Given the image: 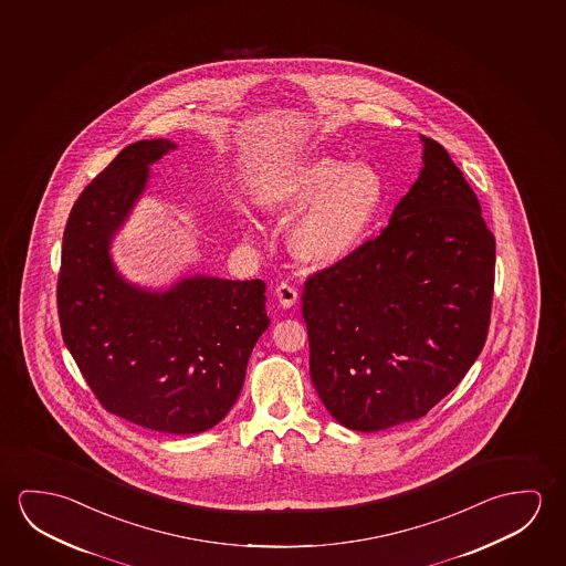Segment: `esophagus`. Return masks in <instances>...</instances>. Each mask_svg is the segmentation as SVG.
I'll return each mask as SVG.
<instances>
[{
  "label": "esophagus",
  "mask_w": 566,
  "mask_h": 566,
  "mask_svg": "<svg viewBox=\"0 0 566 566\" xmlns=\"http://www.w3.org/2000/svg\"><path fill=\"white\" fill-rule=\"evenodd\" d=\"M275 295H277L279 305L283 306V308H291V306H295L298 303V289L293 283H287V281H283L279 285Z\"/></svg>",
  "instance_id": "obj_1"
}]
</instances>
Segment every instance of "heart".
<instances>
[{
  "label": "heart",
  "mask_w": 566,
  "mask_h": 566,
  "mask_svg": "<svg viewBox=\"0 0 566 566\" xmlns=\"http://www.w3.org/2000/svg\"><path fill=\"white\" fill-rule=\"evenodd\" d=\"M261 207L293 218L306 212L291 233L301 260L333 265L366 243L386 202V187L374 167L311 155L289 165L263 187Z\"/></svg>",
  "instance_id": "obj_1"
}]
</instances>
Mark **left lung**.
<instances>
[{
  "label": "left lung",
  "instance_id": "left-lung-1",
  "mask_svg": "<svg viewBox=\"0 0 566 566\" xmlns=\"http://www.w3.org/2000/svg\"><path fill=\"white\" fill-rule=\"evenodd\" d=\"M419 179L358 252L306 279L311 379L352 431L429 413L484 348L495 240L449 153L421 137Z\"/></svg>",
  "mask_w": 566,
  "mask_h": 566
}]
</instances>
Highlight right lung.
<instances>
[{"label":"right lung","instance_id":"1","mask_svg":"<svg viewBox=\"0 0 566 566\" xmlns=\"http://www.w3.org/2000/svg\"><path fill=\"white\" fill-rule=\"evenodd\" d=\"M177 145H127L74 202L63 235L56 306L63 340L102 407L151 431L197 434L222 421L268 331L265 283L180 279L147 291L109 258L144 195L149 165Z\"/></svg>","mask_w":566,"mask_h":566}]
</instances>
